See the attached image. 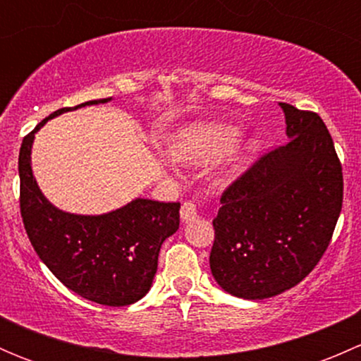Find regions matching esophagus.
<instances>
[{"label": "esophagus", "instance_id": "34e87169", "mask_svg": "<svg viewBox=\"0 0 361 361\" xmlns=\"http://www.w3.org/2000/svg\"><path fill=\"white\" fill-rule=\"evenodd\" d=\"M180 216L181 220H183V224H188V221L195 220L197 218V209H195V204L194 202H183V206H181L180 209Z\"/></svg>", "mask_w": 361, "mask_h": 361}]
</instances>
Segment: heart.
Here are the masks:
<instances>
[{
  "instance_id": "heart-1",
  "label": "heart",
  "mask_w": 361,
  "mask_h": 361,
  "mask_svg": "<svg viewBox=\"0 0 361 361\" xmlns=\"http://www.w3.org/2000/svg\"><path fill=\"white\" fill-rule=\"evenodd\" d=\"M241 137L238 126L225 122H194L181 127L169 143V154L176 162L202 166L216 161V178L220 183L238 178L251 159L262 150L258 134Z\"/></svg>"
}]
</instances>
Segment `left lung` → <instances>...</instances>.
I'll return each instance as SVG.
<instances>
[{
  "instance_id": "8db88e82",
  "label": "left lung",
  "mask_w": 361,
  "mask_h": 361,
  "mask_svg": "<svg viewBox=\"0 0 361 361\" xmlns=\"http://www.w3.org/2000/svg\"><path fill=\"white\" fill-rule=\"evenodd\" d=\"M288 143L221 195L209 267L227 293L262 300L293 288L329 248L342 209V167L319 115L281 103Z\"/></svg>"
}]
</instances>
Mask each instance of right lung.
I'll return each mask as SVG.
<instances>
[{
    "instance_id": "right-lung-1",
    "label": "right lung",
    "mask_w": 361,
    "mask_h": 361,
    "mask_svg": "<svg viewBox=\"0 0 361 361\" xmlns=\"http://www.w3.org/2000/svg\"><path fill=\"white\" fill-rule=\"evenodd\" d=\"M108 101L111 97L61 108L24 137L20 214L32 248L66 288L96 304L120 307L134 304L152 288L160 246L180 227V204L136 197L110 213H68L43 195L31 167L35 134L49 120Z\"/></svg>"
}]
</instances>
